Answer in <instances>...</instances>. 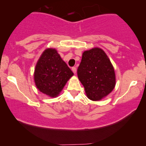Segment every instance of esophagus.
Here are the masks:
<instances>
[{
    "instance_id": "esophagus-1",
    "label": "esophagus",
    "mask_w": 146,
    "mask_h": 146,
    "mask_svg": "<svg viewBox=\"0 0 146 146\" xmlns=\"http://www.w3.org/2000/svg\"><path fill=\"white\" fill-rule=\"evenodd\" d=\"M72 72H73L74 73L76 74V70H77L76 68V67H72Z\"/></svg>"
}]
</instances>
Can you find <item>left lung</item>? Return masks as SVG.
I'll use <instances>...</instances> for the list:
<instances>
[{
    "mask_svg": "<svg viewBox=\"0 0 146 146\" xmlns=\"http://www.w3.org/2000/svg\"><path fill=\"white\" fill-rule=\"evenodd\" d=\"M77 74L88 98L92 100H100L114 88V70L106 53L98 48L83 53Z\"/></svg>",
    "mask_w": 146,
    "mask_h": 146,
    "instance_id": "8db88e82",
    "label": "left lung"
}]
</instances>
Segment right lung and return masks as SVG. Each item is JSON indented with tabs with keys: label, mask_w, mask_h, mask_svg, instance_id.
<instances>
[{
	"label": "right lung",
	"mask_w": 146,
	"mask_h": 146,
	"mask_svg": "<svg viewBox=\"0 0 146 146\" xmlns=\"http://www.w3.org/2000/svg\"><path fill=\"white\" fill-rule=\"evenodd\" d=\"M73 72L55 49L44 52L36 66L35 81L41 92L56 97L63 89Z\"/></svg>",
	"instance_id": "add662e5"
}]
</instances>
